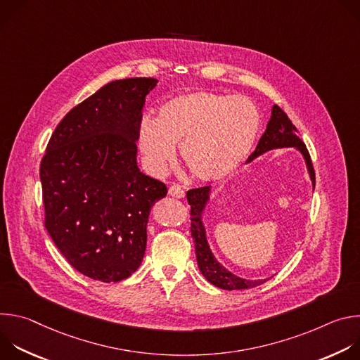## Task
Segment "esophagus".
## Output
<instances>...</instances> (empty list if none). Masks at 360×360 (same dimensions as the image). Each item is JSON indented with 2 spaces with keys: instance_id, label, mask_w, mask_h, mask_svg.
Here are the masks:
<instances>
[{
  "instance_id": "34e87169",
  "label": "esophagus",
  "mask_w": 360,
  "mask_h": 360,
  "mask_svg": "<svg viewBox=\"0 0 360 360\" xmlns=\"http://www.w3.org/2000/svg\"><path fill=\"white\" fill-rule=\"evenodd\" d=\"M169 195L174 196V198H178V199H182L185 196V191L182 186L179 185H171L169 186Z\"/></svg>"
}]
</instances>
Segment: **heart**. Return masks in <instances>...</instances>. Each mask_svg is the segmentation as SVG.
<instances>
[{"label": "heart", "instance_id": "1", "mask_svg": "<svg viewBox=\"0 0 360 360\" xmlns=\"http://www.w3.org/2000/svg\"><path fill=\"white\" fill-rule=\"evenodd\" d=\"M261 118L250 101L195 89L168 98L157 120L143 117L136 141L143 162L153 175H164L176 158L203 182L231 176L246 161L258 136Z\"/></svg>", "mask_w": 360, "mask_h": 360}]
</instances>
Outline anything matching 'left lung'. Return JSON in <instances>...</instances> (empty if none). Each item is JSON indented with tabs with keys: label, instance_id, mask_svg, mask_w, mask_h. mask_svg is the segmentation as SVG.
I'll return each mask as SVG.
<instances>
[{
	"label": "left lung",
	"instance_id": "left-lung-1",
	"mask_svg": "<svg viewBox=\"0 0 360 360\" xmlns=\"http://www.w3.org/2000/svg\"><path fill=\"white\" fill-rule=\"evenodd\" d=\"M283 148H295L304 161L307 174L312 181V186L315 188V172L312 167V161L309 157L304 143L299 138L295 125L288 118V115L278 107L272 105L271 120L266 125L261 141L256 146L255 152L249 157L246 164L253 162L256 158H259L264 153L274 150V149H283ZM212 186H203L198 189H191L186 192L188 202L191 205V233L195 243V255L196 262L200 274L205 276L208 282L215 285L217 288L225 290H240V289H250L255 286H259L265 283L269 278L265 279H246L242 276L235 275L229 269H226L214 255L210 240L207 226H205V211H207L208 205L211 202Z\"/></svg>",
	"mask_w": 360,
	"mask_h": 360
}]
</instances>
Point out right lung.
I'll use <instances>...</instances> for the list:
<instances>
[{
  "label": "right lung",
  "instance_id": "obj_1",
  "mask_svg": "<svg viewBox=\"0 0 360 360\" xmlns=\"http://www.w3.org/2000/svg\"><path fill=\"white\" fill-rule=\"evenodd\" d=\"M155 78L111 81L72 108L51 136L39 179L45 228L72 268L120 282L141 265L146 225L165 184L138 168L136 132Z\"/></svg>",
  "mask_w": 360,
  "mask_h": 360
}]
</instances>
